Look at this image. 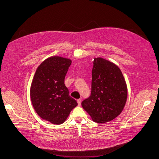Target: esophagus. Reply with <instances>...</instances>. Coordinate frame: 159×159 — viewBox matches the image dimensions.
Instances as JSON below:
<instances>
[{"label":"esophagus","mask_w":159,"mask_h":159,"mask_svg":"<svg viewBox=\"0 0 159 159\" xmlns=\"http://www.w3.org/2000/svg\"><path fill=\"white\" fill-rule=\"evenodd\" d=\"M77 102L78 103V105L80 106V105H81V100H80V99H78Z\"/></svg>","instance_id":"34e87169"}]
</instances>
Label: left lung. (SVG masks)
I'll return each instance as SVG.
<instances>
[{
	"label": "left lung",
	"mask_w": 159,
	"mask_h": 159,
	"mask_svg": "<svg viewBox=\"0 0 159 159\" xmlns=\"http://www.w3.org/2000/svg\"><path fill=\"white\" fill-rule=\"evenodd\" d=\"M127 96V85L120 68L105 59L94 58L91 93L82 102L92 119L105 123L116 118L123 110Z\"/></svg>",
	"instance_id": "obj_1"
}]
</instances>
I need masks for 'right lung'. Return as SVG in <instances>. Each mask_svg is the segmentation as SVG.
Segmentation results:
<instances>
[{
	"label": "right lung",
	"mask_w": 159,
	"mask_h": 159,
	"mask_svg": "<svg viewBox=\"0 0 159 159\" xmlns=\"http://www.w3.org/2000/svg\"><path fill=\"white\" fill-rule=\"evenodd\" d=\"M71 63L69 59L52 56L37 68L30 88L33 107L42 119L59 125L77 106L69 95L65 78Z\"/></svg>",
	"instance_id": "right-lung-1"
}]
</instances>
